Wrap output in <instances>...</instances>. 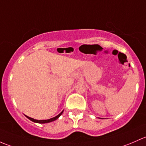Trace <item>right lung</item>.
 I'll return each instance as SVG.
<instances>
[{
    "label": "right lung",
    "mask_w": 146,
    "mask_h": 146,
    "mask_svg": "<svg viewBox=\"0 0 146 146\" xmlns=\"http://www.w3.org/2000/svg\"><path fill=\"white\" fill-rule=\"evenodd\" d=\"M62 112H63V111H62V112H61L59 114V115H57L56 117H52V118H51V119H46V120H38V119H34L29 117H28V116H26V117L29 119H30V120H31V121H34V122L40 123V124H45V123L51 122V121H55V120H56L57 119H58V117H59L61 115H62Z\"/></svg>",
    "instance_id": "add662e5"
}]
</instances>
